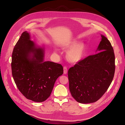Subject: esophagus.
Listing matches in <instances>:
<instances>
[{
  "label": "esophagus",
  "mask_w": 125,
  "mask_h": 125,
  "mask_svg": "<svg viewBox=\"0 0 125 125\" xmlns=\"http://www.w3.org/2000/svg\"><path fill=\"white\" fill-rule=\"evenodd\" d=\"M64 69V74H66L67 73V68L66 66H64L63 68Z\"/></svg>",
  "instance_id": "34e87169"
}]
</instances>
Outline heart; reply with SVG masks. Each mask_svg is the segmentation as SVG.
<instances>
[{
    "instance_id": "1",
    "label": "heart",
    "mask_w": 125,
    "mask_h": 125,
    "mask_svg": "<svg viewBox=\"0 0 125 125\" xmlns=\"http://www.w3.org/2000/svg\"><path fill=\"white\" fill-rule=\"evenodd\" d=\"M76 41H73L64 45L65 48H70L66 52V58L69 62L73 63H75L81 61L85 51L84 44L80 43L76 45Z\"/></svg>"
}]
</instances>
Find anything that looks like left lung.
<instances>
[{"label": "left lung", "mask_w": 125, "mask_h": 125, "mask_svg": "<svg viewBox=\"0 0 125 125\" xmlns=\"http://www.w3.org/2000/svg\"><path fill=\"white\" fill-rule=\"evenodd\" d=\"M99 52L78 62L68 71L69 87L74 99L81 103H93L106 92L114 78L115 56L108 39L101 35Z\"/></svg>", "instance_id": "obj_1"}]
</instances>
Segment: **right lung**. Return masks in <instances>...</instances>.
I'll return each instance as SVG.
<instances>
[{
  "label": "right lung",
  "instance_id": "obj_1",
  "mask_svg": "<svg viewBox=\"0 0 125 125\" xmlns=\"http://www.w3.org/2000/svg\"><path fill=\"white\" fill-rule=\"evenodd\" d=\"M43 58L44 50L37 48L28 33L24 32L13 50L12 75L20 92L37 102L48 99L56 80L63 73L60 64L44 61Z\"/></svg>",
  "mask_w": 125,
  "mask_h": 125
}]
</instances>
